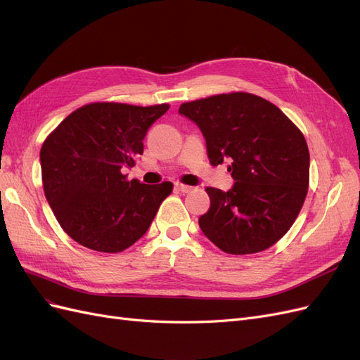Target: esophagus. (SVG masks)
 Here are the masks:
<instances>
[{
    "label": "esophagus",
    "mask_w": 360,
    "mask_h": 360,
    "mask_svg": "<svg viewBox=\"0 0 360 360\" xmlns=\"http://www.w3.org/2000/svg\"><path fill=\"white\" fill-rule=\"evenodd\" d=\"M175 190L181 191V193H190L193 190V187H190V185H184L181 182H176L175 184Z\"/></svg>",
    "instance_id": "1"
}]
</instances>
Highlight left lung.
<instances>
[{
	"label": "left lung",
	"instance_id": "left-lung-1",
	"mask_svg": "<svg viewBox=\"0 0 360 360\" xmlns=\"http://www.w3.org/2000/svg\"><path fill=\"white\" fill-rule=\"evenodd\" d=\"M179 115L199 127L212 166L229 163V191L206 188L203 235L229 254H252L280 240L302 207L309 181L304 134L275 104L248 92L184 103Z\"/></svg>",
	"mask_w": 360,
	"mask_h": 360
}]
</instances>
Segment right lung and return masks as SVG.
<instances>
[{
  "label": "right lung",
  "instance_id": "obj_1",
  "mask_svg": "<svg viewBox=\"0 0 360 360\" xmlns=\"http://www.w3.org/2000/svg\"><path fill=\"white\" fill-rule=\"evenodd\" d=\"M167 110L169 104L92 103L68 115L44 141L46 200L80 245L120 252L146 233L173 184L127 181L121 170L134 166L148 129Z\"/></svg>",
  "mask_w": 360,
  "mask_h": 360
}]
</instances>
